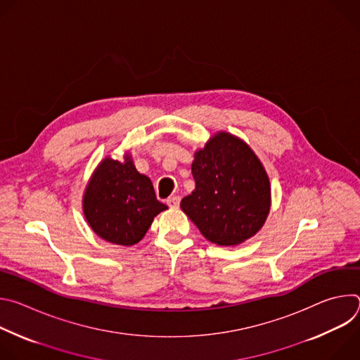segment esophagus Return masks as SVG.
Segmentation results:
<instances>
[{"instance_id":"obj_1","label":"esophagus","mask_w":360,"mask_h":360,"mask_svg":"<svg viewBox=\"0 0 360 360\" xmlns=\"http://www.w3.org/2000/svg\"><path fill=\"white\" fill-rule=\"evenodd\" d=\"M179 202H181V198H179V196H176V195L169 196V198L167 199V203L169 205L171 208H178V207H179Z\"/></svg>"}]
</instances>
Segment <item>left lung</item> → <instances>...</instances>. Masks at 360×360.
<instances>
[{
    "label": "left lung",
    "mask_w": 360,
    "mask_h": 360,
    "mask_svg": "<svg viewBox=\"0 0 360 360\" xmlns=\"http://www.w3.org/2000/svg\"><path fill=\"white\" fill-rule=\"evenodd\" d=\"M191 169L195 189L181 210L205 238L235 246L261 231L271 211V182L245 141L217 132L195 152Z\"/></svg>",
    "instance_id": "8db88e82"
}]
</instances>
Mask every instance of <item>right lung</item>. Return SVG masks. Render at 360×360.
<instances>
[{"mask_svg": "<svg viewBox=\"0 0 360 360\" xmlns=\"http://www.w3.org/2000/svg\"><path fill=\"white\" fill-rule=\"evenodd\" d=\"M168 210L155 196L150 179L139 174L132 157H105L92 172L82 196L89 228L104 240L121 246L138 243L153 218Z\"/></svg>", "mask_w": 360, "mask_h": 360, "instance_id": "1", "label": "right lung"}]
</instances>
